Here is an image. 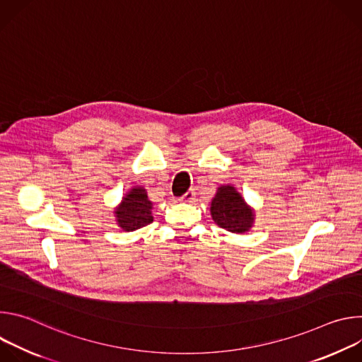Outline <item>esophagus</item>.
<instances>
[{"label": "esophagus", "mask_w": 362, "mask_h": 362, "mask_svg": "<svg viewBox=\"0 0 362 362\" xmlns=\"http://www.w3.org/2000/svg\"><path fill=\"white\" fill-rule=\"evenodd\" d=\"M180 200L185 202V203H192V202L194 200V192H193V190H187V192L180 197Z\"/></svg>", "instance_id": "1"}]
</instances>
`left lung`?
<instances>
[{
    "label": "left lung",
    "mask_w": 362,
    "mask_h": 362,
    "mask_svg": "<svg viewBox=\"0 0 362 362\" xmlns=\"http://www.w3.org/2000/svg\"><path fill=\"white\" fill-rule=\"evenodd\" d=\"M214 222L230 233H246L255 223V209L233 185H221L211 202Z\"/></svg>",
    "instance_id": "obj_1"
}]
</instances>
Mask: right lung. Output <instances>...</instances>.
<instances>
[{"label":"right lung","instance_id":"1","mask_svg":"<svg viewBox=\"0 0 362 362\" xmlns=\"http://www.w3.org/2000/svg\"><path fill=\"white\" fill-rule=\"evenodd\" d=\"M153 202L143 186H133L124 193L113 214L117 226L124 232L137 230L153 222Z\"/></svg>","mask_w":362,"mask_h":362}]
</instances>
